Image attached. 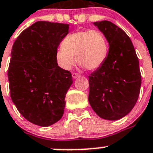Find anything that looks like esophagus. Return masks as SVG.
I'll list each match as a JSON object with an SVG mask.
<instances>
[{"label": "esophagus", "instance_id": "1", "mask_svg": "<svg viewBox=\"0 0 153 153\" xmlns=\"http://www.w3.org/2000/svg\"><path fill=\"white\" fill-rule=\"evenodd\" d=\"M72 77L73 79H77L78 77H80V74H78V73H72Z\"/></svg>", "mask_w": 153, "mask_h": 153}]
</instances>
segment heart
I'll use <instances>...</instances> for the list:
<instances>
[{
	"label": "heart",
	"mask_w": 153,
	"mask_h": 153,
	"mask_svg": "<svg viewBox=\"0 0 153 153\" xmlns=\"http://www.w3.org/2000/svg\"><path fill=\"white\" fill-rule=\"evenodd\" d=\"M108 53V43L104 33L97 30H78L64 38L56 52L58 65L70 70L77 62L87 70L98 69L105 63Z\"/></svg>",
	"instance_id": "b5f03b06"
}]
</instances>
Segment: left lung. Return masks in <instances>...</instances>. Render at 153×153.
<instances>
[{
  "mask_svg": "<svg viewBox=\"0 0 153 153\" xmlns=\"http://www.w3.org/2000/svg\"><path fill=\"white\" fill-rule=\"evenodd\" d=\"M104 33L109 50L103 65L89 76L90 106L104 120H118L133 109L141 85L139 60L132 42L110 21L94 23Z\"/></svg>",
  "mask_w": 153,
  "mask_h": 153,
  "instance_id": "left-lung-1",
  "label": "left lung"
}]
</instances>
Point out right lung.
<instances>
[{
    "instance_id": "add662e5",
    "label": "right lung",
    "mask_w": 153,
    "mask_h": 153,
    "mask_svg": "<svg viewBox=\"0 0 153 153\" xmlns=\"http://www.w3.org/2000/svg\"><path fill=\"white\" fill-rule=\"evenodd\" d=\"M68 28V24L38 21L24 30L12 46L10 96L21 115L38 126H51L64 115L73 80L69 71L58 66L56 52Z\"/></svg>"
}]
</instances>
